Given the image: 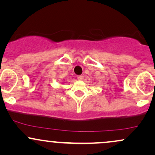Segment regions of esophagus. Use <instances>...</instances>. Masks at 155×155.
<instances>
[{
	"instance_id": "esophagus-1",
	"label": "esophagus",
	"mask_w": 155,
	"mask_h": 155,
	"mask_svg": "<svg viewBox=\"0 0 155 155\" xmlns=\"http://www.w3.org/2000/svg\"><path fill=\"white\" fill-rule=\"evenodd\" d=\"M77 79L79 80V81H81V80L84 79V76H77Z\"/></svg>"
}]
</instances>
